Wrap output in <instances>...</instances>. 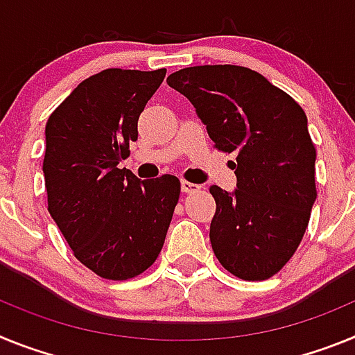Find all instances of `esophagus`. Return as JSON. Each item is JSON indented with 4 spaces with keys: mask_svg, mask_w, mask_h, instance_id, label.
Instances as JSON below:
<instances>
[{
    "mask_svg": "<svg viewBox=\"0 0 355 355\" xmlns=\"http://www.w3.org/2000/svg\"><path fill=\"white\" fill-rule=\"evenodd\" d=\"M180 187L184 193H187V195H191V193H198L200 191L198 184H193V182H187V180H182Z\"/></svg>",
    "mask_w": 355,
    "mask_h": 355,
    "instance_id": "34e87169",
    "label": "esophagus"
}]
</instances>
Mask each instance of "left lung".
<instances>
[{
	"label": "left lung",
	"instance_id": "left-lung-1",
	"mask_svg": "<svg viewBox=\"0 0 355 355\" xmlns=\"http://www.w3.org/2000/svg\"><path fill=\"white\" fill-rule=\"evenodd\" d=\"M221 152L236 153V189L211 186V245L245 280L275 275L306 234L316 200V150L307 116L289 94L241 66H195L168 76Z\"/></svg>",
	"mask_w": 355,
	"mask_h": 355
}]
</instances>
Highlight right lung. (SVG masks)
Returning a JSON list of instances; mask_svg holds the SVG:
<instances>
[{
    "instance_id": "right-lung-1",
    "label": "right lung",
    "mask_w": 355,
    "mask_h": 355,
    "mask_svg": "<svg viewBox=\"0 0 355 355\" xmlns=\"http://www.w3.org/2000/svg\"><path fill=\"white\" fill-rule=\"evenodd\" d=\"M166 69H105L89 76L46 123L48 211L80 263L126 280L155 263L180 196L173 175L139 180L118 164Z\"/></svg>"
}]
</instances>
